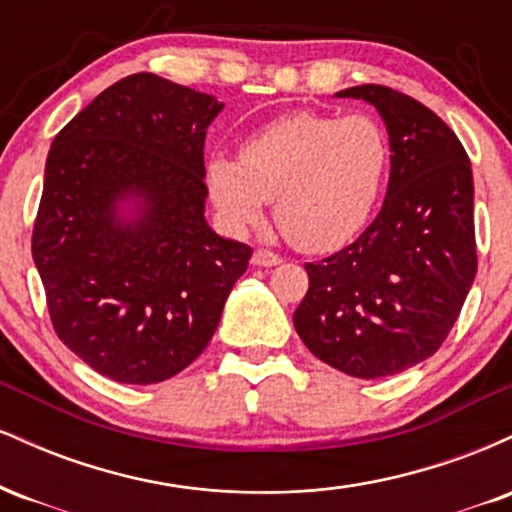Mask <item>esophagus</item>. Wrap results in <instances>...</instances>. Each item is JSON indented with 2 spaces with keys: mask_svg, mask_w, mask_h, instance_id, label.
<instances>
[{
  "mask_svg": "<svg viewBox=\"0 0 512 512\" xmlns=\"http://www.w3.org/2000/svg\"><path fill=\"white\" fill-rule=\"evenodd\" d=\"M252 264L255 267H276V264H281V257L267 248H257L252 255Z\"/></svg>",
  "mask_w": 512,
  "mask_h": 512,
  "instance_id": "obj_1",
  "label": "esophagus"
}]
</instances>
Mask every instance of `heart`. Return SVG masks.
<instances>
[{"instance_id": "heart-1", "label": "heart", "mask_w": 512, "mask_h": 512, "mask_svg": "<svg viewBox=\"0 0 512 512\" xmlns=\"http://www.w3.org/2000/svg\"><path fill=\"white\" fill-rule=\"evenodd\" d=\"M392 146L373 115L298 110L252 134L240 161L214 156L207 182L231 226H260L264 202L291 245L332 252L366 228L390 173Z\"/></svg>"}]
</instances>
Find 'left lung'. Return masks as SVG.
Wrapping results in <instances>:
<instances>
[{
  "label": "left lung",
  "instance_id": "1",
  "mask_svg": "<svg viewBox=\"0 0 512 512\" xmlns=\"http://www.w3.org/2000/svg\"><path fill=\"white\" fill-rule=\"evenodd\" d=\"M383 117L392 146L383 209L344 250L305 264L298 337L327 366L387 378L445 342L477 274L472 163L455 132L390 86L339 91Z\"/></svg>",
  "mask_w": 512,
  "mask_h": 512
}]
</instances>
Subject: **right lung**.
<instances>
[{"label":"right lung","mask_w":512,"mask_h":512,"mask_svg":"<svg viewBox=\"0 0 512 512\" xmlns=\"http://www.w3.org/2000/svg\"><path fill=\"white\" fill-rule=\"evenodd\" d=\"M223 103L156 74L105 88L55 137L33 262L57 337L117 383L173 378L207 349L252 248L204 219V139ZM139 198L132 217L119 204Z\"/></svg>","instance_id":"obj_1"}]
</instances>
